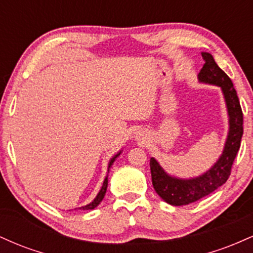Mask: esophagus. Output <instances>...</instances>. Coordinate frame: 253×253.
Masks as SVG:
<instances>
[{
  "label": "esophagus",
  "mask_w": 253,
  "mask_h": 253,
  "mask_svg": "<svg viewBox=\"0 0 253 253\" xmlns=\"http://www.w3.org/2000/svg\"><path fill=\"white\" fill-rule=\"evenodd\" d=\"M143 136H144L143 133H138V135H136V139H139V140H141V139H143Z\"/></svg>",
  "instance_id": "34e87169"
}]
</instances>
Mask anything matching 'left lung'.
Masks as SVG:
<instances>
[{
  "mask_svg": "<svg viewBox=\"0 0 253 253\" xmlns=\"http://www.w3.org/2000/svg\"><path fill=\"white\" fill-rule=\"evenodd\" d=\"M203 68L199 72L201 83L214 84L220 86L225 97L228 113V135L226 139L222 155L210 170L194 178L183 179L168 175L155 158L150 159L152 184L156 193L165 202L172 206H183L195 202L210 195L228 179L232 165L239 151L243 136V112L239 98L231 78L217 66L213 56L203 52Z\"/></svg>",
  "mask_w": 253,
  "mask_h": 253,
  "instance_id": "8db88e82",
  "label": "left lung"
}]
</instances>
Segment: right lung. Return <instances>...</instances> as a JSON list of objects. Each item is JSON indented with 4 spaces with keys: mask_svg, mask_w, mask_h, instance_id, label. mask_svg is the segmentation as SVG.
Segmentation results:
<instances>
[{
    "mask_svg": "<svg viewBox=\"0 0 253 253\" xmlns=\"http://www.w3.org/2000/svg\"><path fill=\"white\" fill-rule=\"evenodd\" d=\"M120 153H121V151H120V152H119V153H117V155H115V156L113 157V158L110 159V161H109V164H108V172H109V169H110V167H112V164L114 163V161H115V159H117L118 157L120 156ZM107 187H108V176H107L106 178H104V181H103V184H102V188H101V190L98 191L97 196L95 197V199H94V201H92V202H90L89 205H86V206H83V207H80V208H78V210L88 211V210H94L95 207H97V206L100 205V202L102 201V200H103L104 195H106Z\"/></svg>",
    "mask_w": 253,
    "mask_h": 253,
    "instance_id": "1",
    "label": "right lung"
}]
</instances>
